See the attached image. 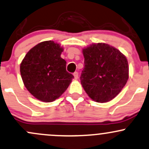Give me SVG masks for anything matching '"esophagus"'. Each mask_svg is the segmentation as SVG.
Wrapping results in <instances>:
<instances>
[{
  "label": "esophagus",
  "mask_w": 149,
  "mask_h": 149,
  "mask_svg": "<svg viewBox=\"0 0 149 149\" xmlns=\"http://www.w3.org/2000/svg\"><path fill=\"white\" fill-rule=\"evenodd\" d=\"M73 76H74V78L75 79H78V72H75L74 73H73Z\"/></svg>",
  "instance_id": "obj_1"
}]
</instances>
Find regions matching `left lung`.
<instances>
[{"instance_id":"1","label":"left lung","mask_w":149,"mask_h":149,"mask_svg":"<svg viewBox=\"0 0 149 149\" xmlns=\"http://www.w3.org/2000/svg\"><path fill=\"white\" fill-rule=\"evenodd\" d=\"M84 69L81 76L83 89L95 102L114 99L129 78L127 58L120 50L106 43H93L83 49Z\"/></svg>"}]
</instances>
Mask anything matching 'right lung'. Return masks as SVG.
<instances>
[{"label": "right lung", "instance_id": "1", "mask_svg": "<svg viewBox=\"0 0 149 149\" xmlns=\"http://www.w3.org/2000/svg\"><path fill=\"white\" fill-rule=\"evenodd\" d=\"M63 48L54 41L37 44L26 54L20 63L21 77L35 98L45 102L58 99L72 82L66 61L61 57Z\"/></svg>", "mask_w": 149, "mask_h": 149}]
</instances>
